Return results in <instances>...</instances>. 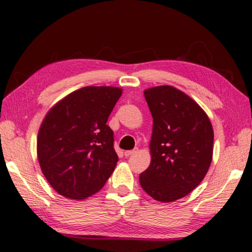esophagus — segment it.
Instances as JSON below:
<instances>
[{"mask_svg": "<svg viewBox=\"0 0 252 252\" xmlns=\"http://www.w3.org/2000/svg\"><path fill=\"white\" fill-rule=\"evenodd\" d=\"M136 153H137V149L135 147V149H133V150H131V151H126V152H125V155L127 157V156L134 155V154H136Z\"/></svg>", "mask_w": 252, "mask_h": 252, "instance_id": "34e87169", "label": "esophagus"}]
</instances>
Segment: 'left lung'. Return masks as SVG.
Segmentation results:
<instances>
[{"instance_id": "8db88e82", "label": "left lung", "mask_w": 252, "mask_h": 252, "mask_svg": "<svg viewBox=\"0 0 252 252\" xmlns=\"http://www.w3.org/2000/svg\"><path fill=\"white\" fill-rule=\"evenodd\" d=\"M144 96L153 131L151 164L140 175L141 187L159 202L179 200L200 185L210 168L213 127L198 103L175 87H152Z\"/></svg>"}]
</instances>
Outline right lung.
<instances>
[{
    "mask_svg": "<svg viewBox=\"0 0 252 252\" xmlns=\"http://www.w3.org/2000/svg\"><path fill=\"white\" fill-rule=\"evenodd\" d=\"M121 95L119 87H83L44 117L37 156L42 174L59 194L86 199L99 191L115 170L119 158L107 120Z\"/></svg>",
    "mask_w": 252,
    "mask_h": 252,
    "instance_id": "add662e5",
    "label": "right lung"
}]
</instances>
